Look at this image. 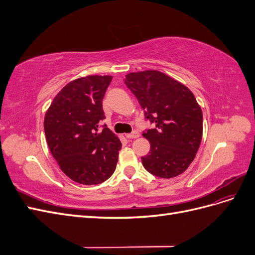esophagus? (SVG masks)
Segmentation results:
<instances>
[{"mask_svg":"<svg viewBox=\"0 0 255 255\" xmlns=\"http://www.w3.org/2000/svg\"><path fill=\"white\" fill-rule=\"evenodd\" d=\"M126 137H127V138H128V139H135V138L139 137V133L136 132V130H134L133 133H130V134H127V135H126Z\"/></svg>","mask_w":255,"mask_h":255,"instance_id":"34e87169","label":"esophagus"}]
</instances>
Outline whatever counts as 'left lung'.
<instances>
[{"label":"left lung","mask_w":255,"mask_h":255,"mask_svg":"<svg viewBox=\"0 0 255 255\" xmlns=\"http://www.w3.org/2000/svg\"><path fill=\"white\" fill-rule=\"evenodd\" d=\"M125 84L155 128L143 130L151 150L142 165L151 174L170 179L183 173L201 143L203 115L194 94L163 72L146 70L126 75Z\"/></svg>","instance_id":"8db88e82"}]
</instances>
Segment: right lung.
Here are the masks:
<instances>
[{
	"label": "right lung",
	"instance_id": "obj_1",
	"mask_svg": "<svg viewBox=\"0 0 255 255\" xmlns=\"http://www.w3.org/2000/svg\"><path fill=\"white\" fill-rule=\"evenodd\" d=\"M111 75H89L67 84L44 117L49 149L61 171L76 183L97 185L114 173L121 149L119 138L100 121Z\"/></svg>",
	"mask_w": 255,
	"mask_h": 255
}]
</instances>
